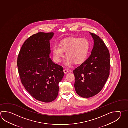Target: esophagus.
Here are the masks:
<instances>
[{
	"instance_id": "obj_1",
	"label": "esophagus",
	"mask_w": 128,
	"mask_h": 128,
	"mask_svg": "<svg viewBox=\"0 0 128 128\" xmlns=\"http://www.w3.org/2000/svg\"><path fill=\"white\" fill-rule=\"evenodd\" d=\"M63 72H64L65 73V74H67L69 72V70H67V69H64L63 70Z\"/></svg>"
}]
</instances>
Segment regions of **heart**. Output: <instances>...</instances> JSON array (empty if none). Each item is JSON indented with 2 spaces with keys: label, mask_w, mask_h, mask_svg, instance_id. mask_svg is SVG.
Returning a JSON list of instances; mask_svg holds the SVG:
<instances>
[{
  "label": "heart",
  "mask_w": 128,
  "mask_h": 128,
  "mask_svg": "<svg viewBox=\"0 0 128 128\" xmlns=\"http://www.w3.org/2000/svg\"><path fill=\"white\" fill-rule=\"evenodd\" d=\"M89 49V43L88 40L73 38L63 40L60 45L55 44L52 48L53 58L56 62H60L66 52L67 57L66 65L70 66L73 62L79 64L86 60Z\"/></svg>",
  "instance_id": "1"
}]
</instances>
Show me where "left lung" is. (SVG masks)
<instances>
[{"label":"left lung","mask_w":128,"mask_h":128,"mask_svg":"<svg viewBox=\"0 0 128 128\" xmlns=\"http://www.w3.org/2000/svg\"><path fill=\"white\" fill-rule=\"evenodd\" d=\"M94 40L91 54L73 72L76 92L84 98L98 94L109 77L110 59L109 50L98 36L90 33Z\"/></svg>","instance_id":"obj_1"}]
</instances>
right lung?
Listing matches in <instances>:
<instances>
[{
	"label": "right lung",
	"mask_w": 128,
	"mask_h": 128,
	"mask_svg": "<svg viewBox=\"0 0 128 128\" xmlns=\"http://www.w3.org/2000/svg\"><path fill=\"white\" fill-rule=\"evenodd\" d=\"M53 36L52 32H39L30 37L21 47L17 60L24 88L35 99L44 102L57 98L58 84L64 76L62 66L49 57L50 40Z\"/></svg>",
	"instance_id": "1"
}]
</instances>
